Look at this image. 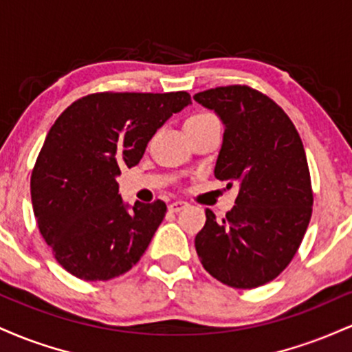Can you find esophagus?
I'll return each mask as SVG.
<instances>
[{
    "instance_id": "esophagus-1",
    "label": "esophagus",
    "mask_w": 352,
    "mask_h": 352,
    "mask_svg": "<svg viewBox=\"0 0 352 352\" xmlns=\"http://www.w3.org/2000/svg\"><path fill=\"white\" fill-rule=\"evenodd\" d=\"M185 207H187V201H182V200L172 201V204L168 205V212L177 213V212H180V210H184Z\"/></svg>"
}]
</instances>
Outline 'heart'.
I'll return each instance as SVG.
<instances>
[{
  "label": "heart",
  "mask_w": 352,
  "mask_h": 352,
  "mask_svg": "<svg viewBox=\"0 0 352 352\" xmlns=\"http://www.w3.org/2000/svg\"><path fill=\"white\" fill-rule=\"evenodd\" d=\"M210 119H217V117L213 114H210V112H197V114L190 116L188 119L185 120V127H188V125H193V124L205 122V120H210Z\"/></svg>",
  "instance_id": "b5f03b06"
}]
</instances>
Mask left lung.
<instances>
[{
    "label": "left lung",
    "instance_id": "8db88e82",
    "mask_svg": "<svg viewBox=\"0 0 352 352\" xmlns=\"http://www.w3.org/2000/svg\"><path fill=\"white\" fill-rule=\"evenodd\" d=\"M193 99L225 125L215 177L240 187L221 223L205 210L197 254L223 285L256 288L289 265L309 225L313 190L301 137L274 100L248 86L208 89Z\"/></svg>",
    "mask_w": 352,
    "mask_h": 352
}]
</instances>
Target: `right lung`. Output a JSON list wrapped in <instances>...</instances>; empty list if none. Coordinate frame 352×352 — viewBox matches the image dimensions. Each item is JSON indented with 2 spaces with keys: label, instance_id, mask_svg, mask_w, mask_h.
Wrapping results in <instances>:
<instances>
[{
  "label": "right lung",
  "instance_id": "obj_1",
  "mask_svg": "<svg viewBox=\"0 0 352 352\" xmlns=\"http://www.w3.org/2000/svg\"><path fill=\"white\" fill-rule=\"evenodd\" d=\"M188 104L185 91L98 92L56 119L31 175V200L39 232L66 272L106 281L140 260L167 207L135 201L129 210L116 179Z\"/></svg>",
  "mask_w": 352,
  "mask_h": 352
}]
</instances>
